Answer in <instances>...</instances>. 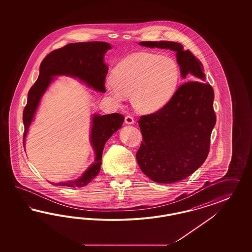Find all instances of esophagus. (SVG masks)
Wrapping results in <instances>:
<instances>
[{"instance_id": "esophagus-1", "label": "esophagus", "mask_w": 252, "mask_h": 252, "mask_svg": "<svg viewBox=\"0 0 252 252\" xmlns=\"http://www.w3.org/2000/svg\"><path fill=\"white\" fill-rule=\"evenodd\" d=\"M125 123L127 124V125H133V124L135 123V121H134V118H133L132 116L127 115V116H126V118H125Z\"/></svg>"}]
</instances>
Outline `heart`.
<instances>
[{
  "label": "heart",
  "mask_w": 252,
  "mask_h": 252,
  "mask_svg": "<svg viewBox=\"0 0 252 252\" xmlns=\"http://www.w3.org/2000/svg\"><path fill=\"white\" fill-rule=\"evenodd\" d=\"M180 67L170 56L137 53L120 62L105 87L116 102L131 96L140 114H153L165 106L176 94Z\"/></svg>",
  "instance_id": "1"
}]
</instances>
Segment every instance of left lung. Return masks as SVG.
<instances>
[{
	"label": "left lung",
	"mask_w": 252,
	"mask_h": 252,
	"mask_svg": "<svg viewBox=\"0 0 252 252\" xmlns=\"http://www.w3.org/2000/svg\"><path fill=\"white\" fill-rule=\"evenodd\" d=\"M138 44L176 52L182 78L195 80L181 85L165 106L137 121L143 136L136 155L141 171L156 183H175L190 176L206 160L216 123L214 90L204 83L202 63L180 43Z\"/></svg>",
	"instance_id": "1"
}]
</instances>
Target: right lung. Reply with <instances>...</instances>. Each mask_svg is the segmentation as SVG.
Returning a JSON list of instances; mask_svg holds the SVG:
<instances>
[{
  "label": "right lung",
  "mask_w": 252,
  "mask_h": 252,
  "mask_svg": "<svg viewBox=\"0 0 252 252\" xmlns=\"http://www.w3.org/2000/svg\"><path fill=\"white\" fill-rule=\"evenodd\" d=\"M111 45L103 41L76 42L55 50L48 54L39 66L36 83L31 87L27 105L23 112L24 147L29 128L34 119L40 99L54 81V76H66L78 78L94 91L105 92L104 80L108 66L103 61ZM125 117L120 114L92 115L90 141L95 153V160L77 179L54 184L69 188L85 187L99 174L103 148L107 140L122 126Z\"/></svg>",
  "instance_id": "add662e5"
}]
</instances>
